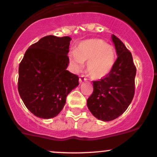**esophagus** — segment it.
<instances>
[{
    "label": "esophagus",
    "mask_w": 157,
    "mask_h": 157,
    "mask_svg": "<svg viewBox=\"0 0 157 157\" xmlns=\"http://www.w3.org/2000/svg\"><path fill=\"white\" fill-rule=\"evenodd\" d=\"M86 80V77H85L84 75H81L79 77V82L82 83L83 82H85Z\"/></svg>",
    "instance_id": "34e87169"
}]
</instances>
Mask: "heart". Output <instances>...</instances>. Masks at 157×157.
<instances>
[{
    "label": "heart",
    "instance_id": "heart-1",
    "mask_svg": "<svg viewBox=\"0 0 157 157\" xmlns=\"http://www.w3.org/2000/svg\"><path fill=\"white\" fill-rule=\"evenodd\" d=\"M69 62L75 71H79L82 63H87V71L94 79L106 76L115 62V50L113 46L97 38L88 39L78 44L75 52L69 55Z\"/></svg>",
    "mask_w": 157,
    "mask_h": 157
}]
</instances>
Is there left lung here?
Wrapping results in <instances>:
<instances>
[{
    "label": "left lung",
    "instance_id": "left-lung-1",
    "mask_svg": "<svg viewBox=\"0 0 157 157\" xmlns=\"http://www.w3.org/2000/svg\"><path fill=\"white\" fill-rule=\"evenodd\" d=\"M117 59L106 76L93 81V92L87 99V106L95 117L108 122L127 109L135 94L136 68L131 52L116 35H112Z\"/></svg>",
    "mask_w": 157,
    "mask_h": 157
}]
</instances>
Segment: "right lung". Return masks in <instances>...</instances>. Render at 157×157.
I'll use <instances>...</instances> for the list:
<instances>
[{"mask_svg":"<svg viewBox=\"0 0 157 157\" xmlns=\"http://www.w3.org/2000/svg\"><path fill=\"white\" fill-rule=\"evenodd\" d=\"M71 38L48 35L31 44L19 65L17 89L25 106L37 117L50 119L62 110L78 77L66 70Z\"/></svg>","mask_w":157,"mask_h":157,"instance_id":"add662e5","label":"right lung"}]
</instances>
